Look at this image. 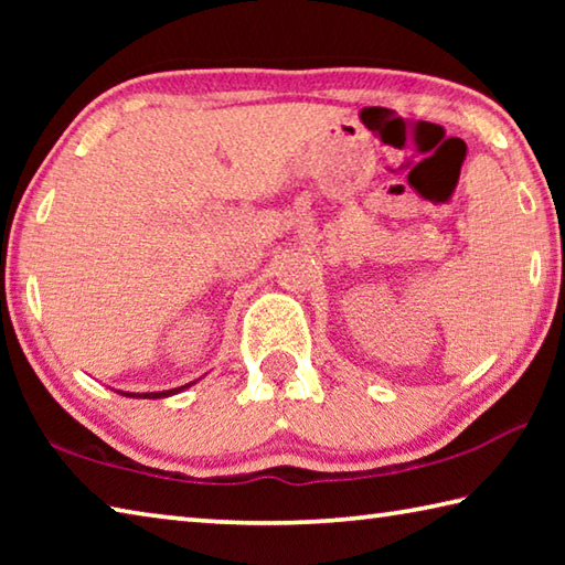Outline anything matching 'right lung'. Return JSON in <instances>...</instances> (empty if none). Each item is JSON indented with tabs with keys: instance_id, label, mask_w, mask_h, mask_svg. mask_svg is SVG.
I'll return each instance as SVG.
<instances>
[{
	"instance_id": "obj_1",
	"label": "right lung",
	"mask_w": 565,
	"mask_h": 565,
	"mask_svg": "<svg viewBox=\"0 0 565 565\" xmlns=\"http://www.w3.org/2000/svg\"><path fill=\"white\" fill-rule=\"evenodd\" d=\"M189 386H191V384L179 386V388H169V391H151V394H124V396H131V398H167V396L179 394V391H184V388H189Z\"/></svg>"
}]
</instances>
